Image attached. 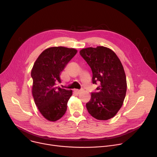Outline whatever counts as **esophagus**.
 Instances as JSON below:
<instances>
[{"instance_id": "obj_1", "label": "esophagus", "mask_w": 157, "mask_h": 157, "mask_svg": "<svg viewBox=\"0 0 157 157\" xmlns=\"http://www.w3.org/2000/svg\"><path fill=\"white\" fill-rule=\"evenodd\" d=\"M83 90H83V88H81V89H80V90H78V89H77V90H75V91H76L78 94H79V93H81V92H83Z\"/></svg>"}]
</instances>
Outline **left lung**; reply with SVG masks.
<instances>
[{"label":"left lung","instance_id":"8db88e82","mask_svg":"<svg viewBox=\"0 0 157 157\" xmlns=\"http://www.w3.org/2000/svg\"><path fill=\"white\" fill-rule=\"evenodd\" d=\"M79 53L92 69L93 84H100L91 94L86 109L97 120H109L120 110L126 95L124 69L116 53L106 47L87 48Z\"/></svg>","mask_w":157,"mask_h":157}]
</instances>
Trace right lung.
Masks as SVG:
<instances>
[{
  "mask_svg": "<svg viewBox=\"0 0 157 157\" xmlns=\"http://www.w3.org/2000/svg\"><path fill=\"white\" fill-rule=\"evenodd\" d=\"M74 48L52 47L37 58L31 71L32 95L41 114L49 121L60 119L67 111L71 90L56 86L61 83L60 74L76 53Z\"/></svg>",
  "mask_w": 157,
  "mask_h": 157,
  "instance_id": "obj_1",
  "label": "right lung"
}]
</instances>
